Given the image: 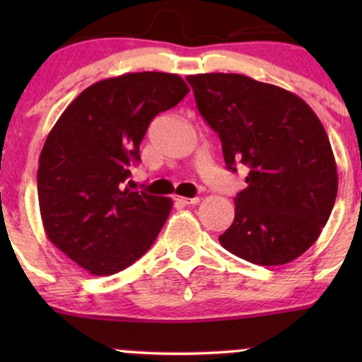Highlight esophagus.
<instances>
[{"label":"esophagus","mask_w":362,"mask_h":362,"mask_svg":"<svg viewBox=\"0 0 362 362\" xmlns=\"http://www.w3.org/2000/svg\"><path fill=\"white\" fill-rule=\"evenodd\" d=\"M173 199L180 204H198L199 203V198H184V196H177V194L173 196Z\"/></svg>","instance_id":"34e87169"}]
</instances>
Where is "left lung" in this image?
<instances>
[{
    "label": "left lung",
    "instance_id": "8db88e82",
    "mask_svg": "<svg viewBox=\"0 0 362 362\" xmlns=\"http://www.w3.org/2000/svg\"><path fill=\"white\" fill-rule=\"evenodd\" d=\"M198 110L222 141L226 166L249 168L235 221L218 236L231 254L280 266L305 254L338 192L326 129L299 96L238 73L189 75Z\"/></svg>",
    "mask_w": 362,
    "mask_h": 362
}]
</instances>
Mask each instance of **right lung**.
Masks as SVG:
<instances>
[{"label":"right lung","mask_w":362,"mask_h":362,"mask_svg":"<svg viewBox=\"0 0 362 362\" xmlns=\"http://www.w3.org/2000/svg\"><path fill=\"white\" fill-rule=\"evenodd\" d=\"M187 93L173 73L105 78L82 90L50 129L38 166L43 229L90 275L127 268L158 238L173 202L124 184L151 120Z\"/></svg>","instance_id":"right-lung-1"}]
</instances>
